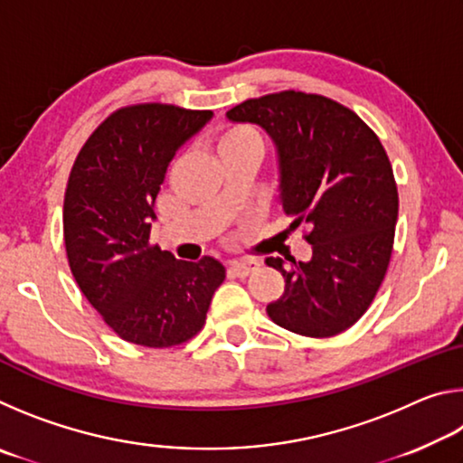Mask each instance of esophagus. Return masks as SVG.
<instances>
[{
    "mask_svg": "<svg viewBox=\"0 0 463 463\" xmlns=\"http://www.w3.org/2000/svg\"><path fill=\"white\" fill-rule=\"evenodd\" d=\"M257 268H260V261H255V260H241V261L229 263V271L237 278H247L249 273Z\"/></svg>",
    "mask_w": 463,
    "mask_h": 463,
    "instance_id": "34e87169",
    "label": "esophagus"
}]
</instances>
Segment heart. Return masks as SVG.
<instances>
[{
    "mask_svg": "<svg viewBox=\"0 0 463 463\" xmlns=\"http://www.w3.org/2000/svg\"><path fill=\"white\" fill-rule=\"evenodd\" d=\"M242 146H260V140L249 128L232 127L224 130L221 138H218V153L231 151V148H242Z\"/></svg>",
    "mask_w": 463,
    "mask_h": 463,
    "instance_id": "obj_1",
    "label": "heart"
}]
</instances>
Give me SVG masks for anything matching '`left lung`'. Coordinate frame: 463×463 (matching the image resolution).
I'll use <instances>...</instances> for the list:
<instances>
[{"mask_svg": "<svg viewBox=\"0 0 463 463\" xmlns=\"http://www.w3.org/2000/svg\"><path fill=\"white\" fill-rule=\"evenodd\" d=\"M226 118L271 137L289 229H312L308 261L265 260L286 279L269 318L304 336L343 333L370 308L394 245L398 192L380 138L349 108L294 90L242 101Z\"/></svg>", "mask_w": 463, "mask_h": 463, "instance_id": "obj_1", "label": "left lung"}]
</instances>
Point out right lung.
Instances as JSON below:
<instances>
[{
    "label": "right lung",
    "mask_w": 463,
    "mask_h": 463,
    "mask_svg": "<svg viewBox=\"0 0 463 463\" xmlns=\"http://www.w3.org/2000/svg\"><path fill=\"white\" fill-rule=\"evenodd\" d=\"M210 118V109L167 104L120 108L73 163L62 206L69 268L91 307L128 343L156 349L192 339L224 281L214 257L179 261L148 241L169 163Z\"/></svg>",
    "instance_id": "1"
}]
</instances>
